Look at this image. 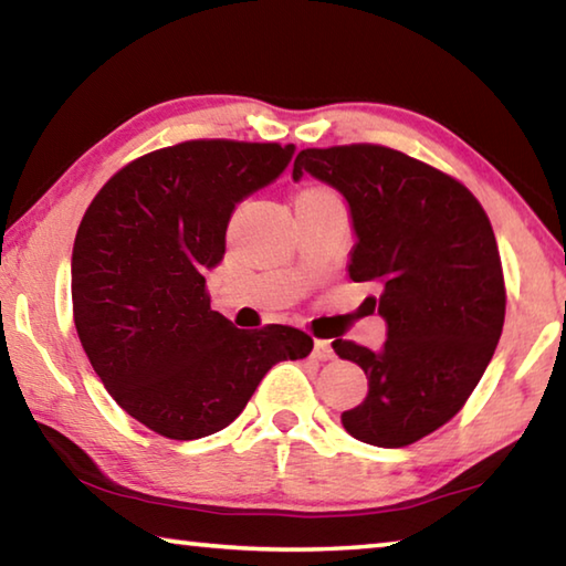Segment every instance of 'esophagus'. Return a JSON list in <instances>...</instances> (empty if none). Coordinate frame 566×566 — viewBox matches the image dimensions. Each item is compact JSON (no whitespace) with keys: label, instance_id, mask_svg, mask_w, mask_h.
Listing matches in <instances>:
<instances>
[{"label":"esophagus","instance_id":"34e87169","mask_svg":"<svg viewBox=\"0 0 566 566\" xmlns=\"http://www.w3.org/2000/svg\"><path fill=\"white\" fill-rule=\"evenodd\" d=\"M314 359H319V361H329L332 357H334V349H332V344L329 342H324V339H317L314 342Z\"/></svg>","mask_w":566,"mask_h":566}]
</instances>
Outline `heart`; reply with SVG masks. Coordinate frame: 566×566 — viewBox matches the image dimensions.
Listing matches in <instances>:
<instances>
[{"label": "heart", "instance_id": "heart-1", "mask_svg": "<svg viewBox=\"0 0 566 566\" xmlns=\"http://www.w3.org/2000/svg\"><path fill=\"white\" fill-rule=\"evenodd\" d=\"M312 191H319V189H312ZM304 195H310V191H304Z\"/></svg>", "mask_w": 566, "mask_h": 566}]
</instances>
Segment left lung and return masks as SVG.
<instances>
[{
    "label": "left lung",
    "instance_id": "obj_1",
    "mask_svg": "<svg viewBox=\"0 0 566 566\" xmlns=\"http://www.w3.org/2000/svg\"><path fill=\"white\" fill-rule=\"evenodd\" d=\"M347 199L349 276L377 282L387 342L332 347L369 391L342 424L359 442L407 447L447 424L482 379L504 327V274L490 217L462 181L381 145L302 149L292 177Z\"/></svg>",
    "mask_w": 566,
    "mask_h": 566
}]
</instances>
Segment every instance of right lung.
Segmentation results:
<instances>
[{
	"mask_svg": "<svg viewBox=\"0 0 566 566\" xmlns=\"http://www.w3.org/2000/svg\"><path fill=\"white\" fill-rule=\"evenodd\" d=\"M294 145L191 139L122 167L72 249L74 327L112 399L167 439L214 434L276 361L314 342L284 324L237 329L209 306L234 207L274 181Z\"/></svg>",
	"mask_w": 566,
	"mask_h": 566,
	"instance_id": "right-lung-1",
	"label": "right lung"
}]
</instances>
